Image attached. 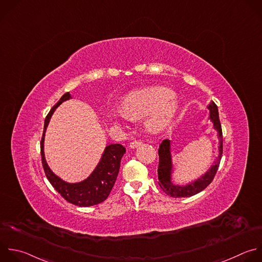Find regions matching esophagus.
<instances>
[{
    "label": "esophagus",
    "mask_w": 262,
    "mask_h": 262,
    "mask_svg": "<svg viewBox=\"0 0 262 262\" xmlns=\"http://www.w3.org/2000/svg\"><path fill=\"white\" fill-rule=\"evenodd\" d=\"M141 144H142V142H141V141H138V140H136V141H133V142H130V144H129V147H130V148H133V149H135V148L139 147Z\"/></svg>",
    "instance_id": "34e87169"
}]
</instances>
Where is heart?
Masks as SVG:
<instances>
[{
    "mask_svg": "<svg viewBox=\"0 0 262 262\" xmlns=\"http://www.w3.org/2000/svg\"><path fill=\"white\" fill-rule=\"evenodd\" d=\"M173 93L165 87H150L134 92L125 97L122 110H112L109 113L111 120L119 124L124 120L140 119L151 114L146 125L149 132L157 134L170 123L177 112V104L172 102Z\"/></svg>",
    "mask_w": 262,
    "mask_h": 262,
    "instance_id": "heart-1",
    "label": "heart"
}]
</instances>
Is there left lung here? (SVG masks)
Segmentation results:
<instances>
[{"mask_svg":"<svg viewBox=\"0 0 262 262\" xmlns=\"http://www.w3.org/2000/svg\"><path fill=\"white\" fill-rule=\"evenodd\" d=\"M210 109V119L214 123V128L218 132L219 137V156L204 176H202L200 179L194 181L193 183H190L186 186H179L172 184L170 181V175H171V156H170V141L169 140H163L158 149V156H159V162H158V184L160 188L169 196L171 198H188L198 194L199 192L203 191L207 186L211 184L213 181L216 172L218 170L220 160L222 157L223 152V136H222V128L221 123L219 120V114H218V108L217 105L212 102L209 107Z\"/></svg>","mask_w":262,"mask_h":262,"instance_id":"obj_1","label":"left lung"}]
</instances>
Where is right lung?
I'll return each mask as SVG.
<instances>
[{"mask_svg":"<svg viewBox=\"0 0 262 262\" xmlns=\"http://www.w3.org/2000/svg\"><path fill=\"white\" fill-rule=\"evenodd\" d=\"M71 98L64 94L52 107L45 118L44 130L41 139V157L45 175L54 189L69 203L79 207H91L103 203L110 194L120 168V161L125 153V148L120 144H112L106 147L102 159L92 175L80 183H67L55 176L49 168L44 156V136L54 110L64 101Z\"/></svg>","mask_w":262,"mask_h":262,"instance_id":"obj_1","label":"right lung"}]
</instances>
